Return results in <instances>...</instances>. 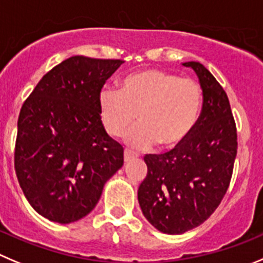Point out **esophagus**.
<instances>
[{"mask_svg": "<svg viewBox=\"0 0 263 263\" xmlns=\"http://www.w3.org/2000/svg\"><path fill=\"white\" fill-rule=\"evenodd\" d=\"M136 157H138V154H136V152L130 151V149H127V148L124 151V160H125V161H129V160L136 159Z\"/></svg>", "mask_w": 263, "mask_h": 263, "instance_id": "1", "label": "esophagus"}]
</instances>
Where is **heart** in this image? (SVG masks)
I'll list each match as a JSON object with an SVG mask.
<instances>
[{"label": "heart", "instance_id": "heart-1", "mask_svg": "<svg viewBox=\"0 0 263 263\" xmlns=\"http://www.w3.org/2000/svg\"><path fill=\"white\" fill-rule=\"evenodd\" d=\"M201 104L199 84L160 69L129 74L120 91L103 87L98 96L99 117L111 137H121L138 120L126 136L134 148L178 146L196 125Z\"/></svg>", "mask_w": 263, "mask_h": 263}]
</instances>
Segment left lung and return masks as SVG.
I'll return each mask as SVG.
<instances>
[{"label":"left lung","mask_w":263,"mask_h":263,"mask_svg":"<svg viewBox=\"0 0 263 263\" xmlns=\"http://www.w3.org/2000/svg\"><path fill=\"white\" fill-rule=\"evenodd\" d=\"M202 89V109L183 142L171 151L146 155L147 176L138 189L144 217L165 234L200 226L226 195L237 152L236 125L229 98L199 62H187Z\"/></svg>","instance_id":"obj_1"}]
</instances>
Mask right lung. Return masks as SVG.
I'll return each mask as SVG.
<instances>
[{
    "label": "right lung",
    "instance_id": "add662e5",
    "mask_svg": "<svg viewBox=\"0 0 263 263\" xmlns=\"http://www.w3.org/2000/svg\"><path fill=\"white\" fill-rule=\"evenodd\" d=\"M124 61L76 55L47 72L17 119L15 173L32 208L71 223L87 216L124 164L98 111L104 82Z\"/></svg>",
    "mask_w": 263,
    "mask_h": 263
}]
</instances>
